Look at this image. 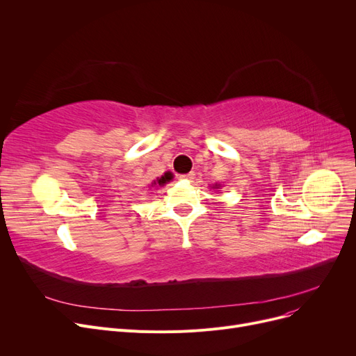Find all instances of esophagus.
<instances>
[{
    "mask_svg": "<svg viewBox=\"0 0 356 356\" xmlns=\"http://www.w3.org/2000/svg\"><path fill=\"white\" fill-rule=\"evenodd\" d=\"M180 179H186V180H193V179H195V173H193V172H191V173H188V175L180 176Z\"/></svg>",
    "mask_w": 356,
    "mask_h": 356,
    "instance_id": "1",
    "label": "esophagus"
}]
</instances>
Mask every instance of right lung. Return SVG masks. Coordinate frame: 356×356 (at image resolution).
Instances as JSON below:
<instances>
[{"instance_id":"1","label":"right lung","mask_w":356,"mask_h":356,"mask_svg":"<svg viewBox=\"0 0 356 356\" xmlns=\"http://www.w3.org/2000/svg\"><path fill=\"white\" fill-rule=\"evenodd\" d=\"M172 177H173V176H172V173H165V175H164V176H161L157 181H154V184H156V183H159V184H164V183H167V181H170V180H172Z\"/></svg>"}]
</instances>
